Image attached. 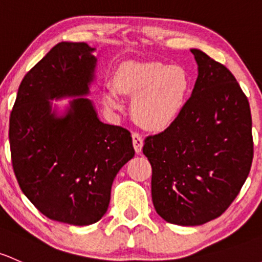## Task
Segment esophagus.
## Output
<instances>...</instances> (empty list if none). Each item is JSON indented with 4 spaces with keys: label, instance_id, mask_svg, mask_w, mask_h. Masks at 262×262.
Here are the masks:
<instances>
[{
    "label": "esophagus",
    "instance_id": "esophagus-1",
    "mask_svg": "<svg viewBox=\"0 0 262 262\" xmlns=\"http://www.w3.org/2000/svg\"><path fill=\"white\" fill-rule=\"evenodd\" d=\"M132 139H133V145H134V149H136V152L137 153L142 152V148H143L142 134L134 132V133L132 134Z\"/></svg>",
    "mask_w": 262,
    "mask_h": 262
}]
</instances>
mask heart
Masks as SVG:
<instances>
[{
    "label": "heart",
    "instance_id": "obj_1",
    "mask_svg": "<svg viewBox=\"0 0 262 262\" xmlns=\"http://www.w3.org/2000/svg\"><path fill=\"white\" fill-rule=\"evenodd\" d=\"M115 85L119 92L137 95L133 114L142 125L162 128L177 118L189 89L188 74L180 66L156 61H128L118 69ZM104 101L110 108L119 106V94L108 88Z\"/></svg>",
    "mask_w": 262,
    "mask_h": 262
}]
</instances>
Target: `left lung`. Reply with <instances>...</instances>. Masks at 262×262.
I'll use <instances>...</instances> for the list:
<instances>
[{
	"instance_id": "1",
	"label": "left lung",
	"mask_w": 262,
	"mask_h": 262,
	"mask_svg": "<svg viewBox=\"0 0 262 262\" xmlns=\"http://www.w3.org/2000/svg\"><path fill=\"white\" fill-rule=\"evenodd\" d=\"M198 76L170 125L144 139L152 200L169 224L203 225L230 207L254 158L247 96L225 65L192 49Z\"/></svg>"
}]
</instances>
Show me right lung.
<instances>
[{
  "instance_id": "add662e5",
  "label": "right lung",
  "mask_w": 262,
  "mask_h": 262,
  "mask_svg": "<svg viewBox=\"0 0 262 262\" xmlns=\"http://www.w3.org/2000/svg\"><path fill=\"white\" fill-rule=\"evenodd\" d=\"M93 51L85 42L54 46L22 79L8 129L25 196L50 220L76 226L104 216L115 176L134 157L130 132L100 122L89 99H74L62 118L51 113V99L89 93Z\"/></svg>"
}]
</instances>
